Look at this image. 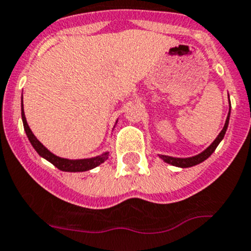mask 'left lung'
<instances>
[{
  "mask_svg": "<svg viewBox=\"0 0 251 251\" xmlns=\"http://www.w3.org/2000/svg\"><path fill=\"white\" fill-rule=\"evenodd\" d=\"M229 119H230V110H229V114H227L224 127H223V130L220 131V134L218 135V137L214 140V142L209 146V148L205 149V150L202 151V152L199 153V155H195V156H191V157H173V156H168V155H159V156L161 157L165 162H168V164L173 165V166H177V168H191V166H195V165L205 161V160H206L207 157H209L214 151H215V149L218 148V145L220 144L221 140L224 139L227 125H229Z\"/></svg>",
  "mask_w": 251,
  "mask_h": 251,
  "instance_id": "obj_1",
  "label": "left lung"
}]
</instances>
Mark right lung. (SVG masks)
Returning a JSON list of instances; mask_svg holds the SVG:
<instances>
[{
  "label": "right lung",
  "instance_id": "add662e5",
  "mask_svg": "<svg viewBox=\"0 0 251 251\" xmlns=\"http://www.w3.org/2000/svg\"><path fill=\"white\" fill-rule=\"evenodd\" d=\"M21 116H22V123H24V128L26 131V135L30 140L31 145L33 146L37 153L40 156H42L44 159H46L47 161H50L52 165H55L58 170L62 171H70V173H80V171H87L91 170V169L96 168L100 164H102L105 160H107L109 157V152H103L99 156L91 157V159H80V160H69L64 159V157L56 156L55 153H52L51 151L47 150L41 142L36 139L35 135L32 134L30 126L26 121V116H25L24 112V101H21Z\"/></svg>",
  "mask_w": 251,
  "mask_h": 251
}]
</instances>
